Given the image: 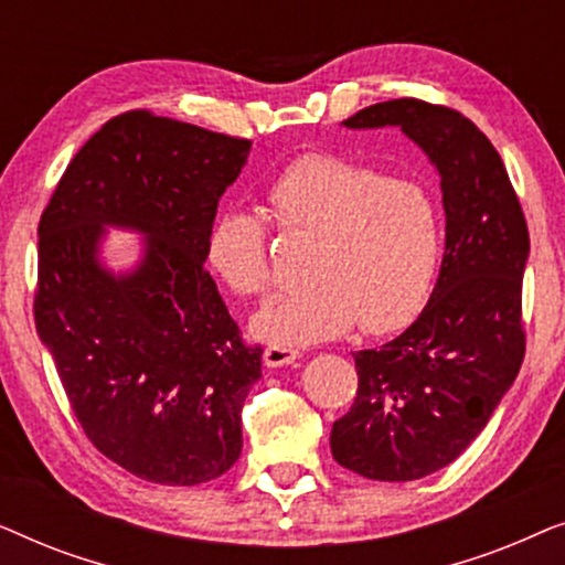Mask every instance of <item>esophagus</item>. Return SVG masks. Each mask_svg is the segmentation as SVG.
<instances>
[{
	"label": "esophagus",
	"mask_w": 565,
	"mask_h": 565,
	"mask_svg": "<svg viewBox=\"0 0 565 565\" xmlns=\"http://www.w3.org/2000/svg\"><path fill=\"white\" fill-rule=\"evenodd\" d=\"M265 365L267 367H282V365H292V362L300 360V352L292 350V347H267L265 354Z\"/></svg>",
	"instance_id": "esophagus-1"
}]
</instances>
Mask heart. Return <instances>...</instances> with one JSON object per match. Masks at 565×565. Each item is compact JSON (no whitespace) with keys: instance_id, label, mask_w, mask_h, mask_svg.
<instances>
[{"instance_id":"1","label":"heart","mask_w":565,"mask_h":565,"mask_svg":"<svg viewBox=\"0 0 565 565\" xmlns=\"http://www.w3.org/2000/svg\"><path fill=\"white\" fill-rule=\"evenodd\" d=\"M267 205L285 236L311 246L306 288L273 298L252 319L259 339L303 347L354 323L365 334H388L427 303L443 254V215L422 182L337 153H306L275 177ZM205 262L236 296L265 292V221L242 207L221 211L207 228Z\"/></svg>"}]
</instances>
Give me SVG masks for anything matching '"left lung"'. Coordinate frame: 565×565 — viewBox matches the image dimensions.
<instances>
[{"instance_id":"left-lung-1","label":"left lung","mask_w":565,"mask_h":565,"mask_svg":"<svg viewBox=\"0 0 565 565\" xmlns=\"http://www.w3.org/2000/svg\"><path fill=\"white\" fill-rule=\"evenodd\" d=\"M342 126H398L437 167L445 257L412 327L354 354L358 398L331 427V455L373 481L450 466L512 388L524 360L522 275L530 234L499 151L466 115L404 97Z\"/></svg>"}]
</instances>
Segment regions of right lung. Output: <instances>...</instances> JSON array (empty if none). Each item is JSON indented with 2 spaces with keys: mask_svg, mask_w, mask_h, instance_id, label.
I'll return each mask as SVG.
<instances>
[{
  "mask_svg": "<svg viewBox=\"0 0 565 565\" xmlns=\"http://www.w3.org/2000/svg\"><path fill=\"white\" fill-rule=\"evenodd\" d=\"M252 141L149 110L107 120L38 226L35 329L84 435L143 481L198 486L242 455L262 377L211 273L205 236ZM105 225L146 235L139 265L98 262Z\"/></svg>",
  "mask_w": 565,
  "mask_h": 565,
  "instance_id": "obj_1",
  "label": "right lung"
}]
</instances>
